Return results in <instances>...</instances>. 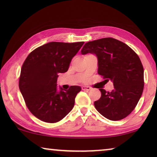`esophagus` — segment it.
Listing matches in <instances>:
<instances>
[{"instance_id": "obj_1", "label": "esophagus", "mask_w": 157, "mask_h": 157, "mask_svg": "<svg viewBox=\"0 0 157 157\" xmlns=\"http://www.w3.org/2000/svg\"><path fill=\"white\" fill-rule=\"evenodd\" d=\"M82 89L83 90V91H89V90L91 89V88L90 86H82Z\"/></svg>"}]
</instances>
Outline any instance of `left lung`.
Segmentation results:
<instances>
[{
	"mask_svg": "<svg viewBox=\"0 0 157 157\" xmlns=\"http://www.w3.org/2000/svg\"><path fill=\"white\" fill-rule=\"evenodd\" d=\"M81 52L96 55L98 74L113 83L112 91L99 89L102 95L95 101V109L109 120L125 118L136 107L144 88V70L139 56L127 44L110 37L87 42Z\"/></svg>",
	"mask_w": 157,
	"mask_h": 157,
	"instance_id": "left-lung-1",
	"label": "left lung"
}]
</instances>
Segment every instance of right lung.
<instances>
[{
    "mask_svg": "<svg viewBox=\"0 0 157 157\" xmlns=\"http://www.w3.org/2000/svg\"><path fill=\"white\" fill-rule=\"evenodd\" d=\"M83 44V41L50 42L36 48L25 59L18 86L28 109L39 120L57 123L73 109L81 87L71 86L68 90L59 87L58 91L57 81L59 73L68 71Z\"/></svg>",
    "mask_w": 157,
    "mask_h": 157,
    "instance_id": "1",
    "label": "right lung"
}]
</instances>
